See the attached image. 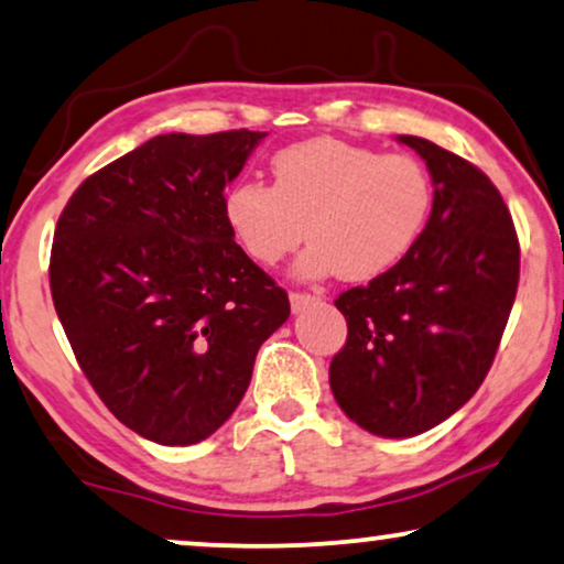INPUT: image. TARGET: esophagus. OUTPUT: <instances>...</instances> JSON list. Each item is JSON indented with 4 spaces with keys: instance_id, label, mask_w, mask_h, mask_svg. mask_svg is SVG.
Returning <instances> with one entry per match:
<instances>
[{
    "instance_id": "esophagus-1",
    "label": "esophagus",
    "mask_w": 564,
    "mask_h": 564,
    "mask_svg": "<svg viewBox=\"0 0 564 564\" xmlns=\"http://www.w3.org/2000/svg\"><path fill=\"white\" fill-rule=\"evenodd\" d=\"M291 308H293V314H299V312H304V308H308V306H314L316 301H319V296H314V293H301V291H291Z\"/></svg>"
}]
</instances>
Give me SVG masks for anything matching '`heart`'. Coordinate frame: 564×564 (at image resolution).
<instances>
[{
    "instance_id": "obj_1",
    "label": "heart",
    "mask_w": 564,
    "mask_h": 564,
    "mask_svg": "<svg viewBox=\"0 0 564 564\" xmlns=\"http://www.w3.org/2000/svg\"><path fill=\"white\" fill-rule=\"evenodd\" d=\"M273 186L240 178L221 196V214L252 260L275 265L314 240L296 273L372 281L411 256L430 225L434 184L414 155H383L337 138L279 150Z\"/></svg>"
}]
</instances>
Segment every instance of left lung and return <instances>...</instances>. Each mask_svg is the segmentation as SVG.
Segmentation results:
<instances>
[{
  "label": "left lung",
  "mask_w": 564,
  "mask_h": 564,
  "mask_svg": "<svg viewBox=\"0 0 564 564\" xmlns=\"http://www.w3.org/2000/svg\"><path fill=\"white\" fill-rule=\"evenodd\" d=\"M434 206L406 260L339 293L347 343L329 365L339 409L378 437H414L486 380L519 285V237L486 173L424 138Z\"/></svg>",
  "instance_id": "left-lung-1"
}]
</instances>
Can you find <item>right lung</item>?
<instances>
[{
    "instance_id": "add662e5",
    "label": "right lung",
    "mask_w": 564,
    "mask_h": 564,
    "mask_svg": "<svg viewBox=\"0 0 564 564\" xmlns=\"http://www.w3.org/2000/svg\"><path fill=\"white\" fill-rule=\"evenodd\" d=\"M265 132L158 134L91 173L55 225L51 293L84 376L140 437L232 416L289 293L232 240L221 196Z\"/></svg>"
}]
</instances>
